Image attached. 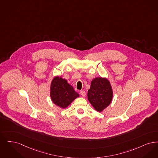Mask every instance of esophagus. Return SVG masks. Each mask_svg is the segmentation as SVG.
<instances>
[{"instance_id":"esophagus-1","label":"esophagus","mask_w":158,"mask_h":158,"mask_svg":"<svg viewBox=\"0 0 158 158\" xmlns=\"http://www.w3.org/2000/svg\"><path fill=\"white\" fill-rule=\"evenodd\" d=\"M80 94H81L82 96L84 97L85 96L86 93H85V92L84 91H80Z\"/></svg>"}]
</instances>
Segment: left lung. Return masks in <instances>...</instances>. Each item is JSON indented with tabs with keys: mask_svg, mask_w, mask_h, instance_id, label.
<instances>
[{
	"mask_svg": "<svg viewBox=\"0 0 158 158\" xmlns=\"http://www.w3.org/2000/svg\"><path fill=\"white\" fill-rule=\"evenodd\" d=\"M87 96L95 110L102 112L112 101L113 90L110 81L106 78H95L91 81Z\"/></svg>",
	"mask_w": 158,
	"mask_h": 158,
	"instance_id": "obj_1",
	"label": "left lung"
}]
</instances>
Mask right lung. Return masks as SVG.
Returning a JSON list of instances; mask_svg holds the SVG:
<instances>
[{"instance_id": "right-lung-1", "label": "right lung", "mask_w": 158, "mask_h": 158, "mask_svg": "<svg viewBox=\"0 0 158 158\" xmlns=\"http://www.w3.org/2000/svg\"><path fill=\"white\" fill-rule=\"evenodd\" d=\"M50 96L53 103L65 109L78 97L79 94L66 80L56 76L51 83Z\"/></svg>"}]
</instances>
